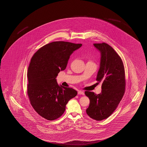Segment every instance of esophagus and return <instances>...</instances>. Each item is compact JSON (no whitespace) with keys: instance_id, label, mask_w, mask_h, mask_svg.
I'll return each mask as SVG.
<instances>
[{"instance_id":"1","label":"esophagus","mask_w":147,"mask_h":147,"mask_svg":"<svg viewBox=\"0 0 147 147\" xmlns=\"http://www.w3.org/2000/svg\"><path fill=\"white\" fill-rule=\"evenodd\" d=\"M78 94H82V95H84V92H83L82 91H78Z\"/></svg>"}]
</instances>
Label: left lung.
Returning <instances> with one entry per match:
<instances>
[{"label":"left lung","instance_id":"8db88e82","mask_svg":"<svg viewBox=\"0 0 147 147\" xmlns=\"http://www.w3.org/2000/svg\"><path fill=\"white\" fill-rule=\"evenodd\" d=\"M93 46L100 53L96 80L102 83V91L98 94L85 92L90 102L86 112L93 119L102 121L113 114L124 96L125 71L121 58L111 46L106 43H94Z\"/></svg>","mask_w":147,"mask_h":147}]
</instances>
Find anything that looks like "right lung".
Segmentation results:
<instances>
[{"label": "right lung", "mask_w": 147, "mask_h": 147, "mask_svg": "<svg viewBox=\"0 0 147 147\" xmlns=\"http://www.w3.org/2000/svg\"><path fill=\"white\" fill-rule=\"evenodd\" d=\"M82 46L53 42L40 48L31 59L28 71V94L34 109L47 120L61 117L68 101L77 95L75 90L59 85L56 78L66 67L72 53Z\"/></svg>", "instance_id": "obj_1"}]
</instances>
